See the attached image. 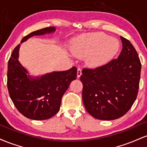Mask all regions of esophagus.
Returning <instances> with one entry per match:
<instances>
[{"mask_svg":"<svg viewBox=\"0 0 147 147\" xmlns=\"http://www.w3.org/2000/svg\"><path fill=\"white\" fill-rule=\"evenodd\" d=\"M82 69L81 68H78L77 69V77H81V75H82Z\"/></svg>","mask_w":147,"mask_h":147,"instance_id":"1","label":"esophagus"}]
</instances>
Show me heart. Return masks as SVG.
<instances>
[{
	"label": "heart",
	"mask_w": 147,
	"mask_h": 147,
	"mask_svg": "<svg viewBox=\"0 0 147 147\" xmlns=\"http://www.w3.org/2000/svg\"><path fill=\"white\" fill-rule=\"evenodd\" d=\"M119 50L117 40L103 33L95 32L81 35L74 41L72 52L75 57H88L89 65L98 68L111 61Z\"/></svg>",
	"instance_id": "b5f03b06"
}]
</instances>
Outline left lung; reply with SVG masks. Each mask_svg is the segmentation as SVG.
Here are the masks:
<instances>
[{
    "label": "left lung",
    "mask_w": 147,
    "mask_h": 147,
    "mask_svg": "<svg viewBox=\"0 0 147 147\" xmlns=\"http://www.w3.org/2000/svg\"><path fill=\"white\" fill-rule=\"evenodd\" d=\"M120 38L122 50L117 59L95 69L84 68L80 77L86 110L101 120L122 117L137 97L140 60L131 42L122 36Z\"/></svg>",
    "instance_id": "1"
}]
</instances>
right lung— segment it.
<instances>
[{"label":"right lung","mask_w":147,"mask_h":147,"mask_svg":"<svg viewBox=\"0 0 147 147\" xmlns=\"http://www.w3.org/2000/svg\"><path fill=\"white\" fill-rule=\"evenodd\" d=\"M55 27L36 30L22 38L21 43L33 36L55 32ZM20 44L13 50L8 61L7 88L11 101L25 117L44 120L59 112L63 94L77 78V68L54 71L41 77H32L18 61Z\"/></svg>","instance_id":"right-lung-1"}]
</instances>
